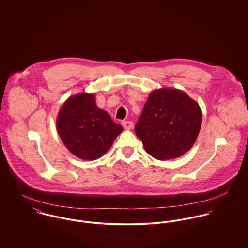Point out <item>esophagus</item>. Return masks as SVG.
<instances>
[{"instance_id": "34e87169", "label": "esophagus", "mask_w": 248, "mask_h": 248, "mask_svg": "<svg viewBox=\"0 0 248 248\" xmlns=\"http://www.w3.org/2000/svg\"><path fill=\"white\" fill-rule=\"evenodd\" d=\"M122 126L124 127V129L130 130L133 127V122L132 121H123L122 122Z\"/></svg>"}]
</instances>
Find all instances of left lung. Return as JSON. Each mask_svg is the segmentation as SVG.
I'll use <instances>...</instances> for the list:
<instances>
[{
  "mask_svg": "<svg viewBox=\"0 0 248 248\" xmlns=\"http://www.w3.org/2000/svg\"><path fill=\"white\" fill-rule=\"evenodd\" d=\"M202 121V111L195 100L180 90L161 88L150 93L135 132L150 155L166 160L193 147Z\"/></svg>",
  "mask_w": 248,
  "mask_h": 248,
  "instance_id": "8db88e82",
  "label": "left lung"
}]
</instances>
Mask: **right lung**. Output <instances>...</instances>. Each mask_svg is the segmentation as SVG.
Wrapping results in <instances>:
<instances>
[{
  "label": "right lung",
  "instance_id": "right-lung-1",
  "mask_svg": "<svg viewBox=\"0 0 248 248\" xmlns=\"http://www.w3.org/2000/svg\"><path fill=\"white\" fill-rule=\"evenodd\" d=\"M56 129L67 149L84 160L101 157L123 130L106 110L97 107L95 95L88 93L65 101L56 118Z\"/></svg>",
  "mask_w": 248,
  "mask_h": 248
}]
</instances>
